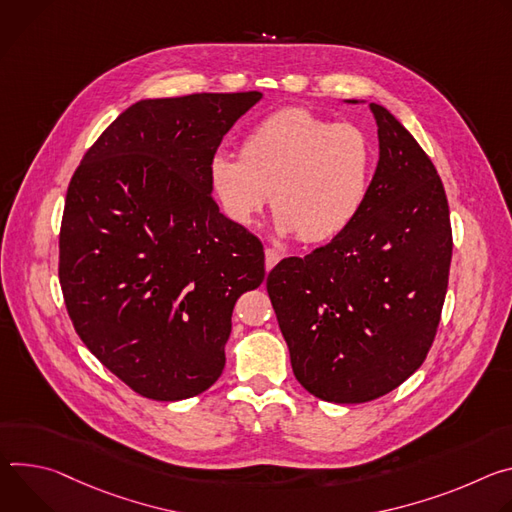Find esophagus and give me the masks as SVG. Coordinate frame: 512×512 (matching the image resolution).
Here are the masks:
<instances>
[{
  "mask_svg": "<svg viewBox=\"0 0 512 512\" xmlns=\"http://www.w3.org/2000/svg\"><path fill=\"white\" fill-rule=\"evenodd\" d=\"M264 256H266V270H272L280 262V258H282V254L278 250H274V248H266Z\"/></svg>",
  "mask_w": 512,
  "mask_h": 512,
  "instance_id": "1",
  "label": "esophagus"
}]
</instances>
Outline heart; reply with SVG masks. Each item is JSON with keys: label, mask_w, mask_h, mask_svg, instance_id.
<instances>
[{"label": "heart", "mask_w": 512, "mask_h": 512, "mask_svg": "<svg viewBox=\"0 0 512 512\" xmlns=\"http://www.w3.org/2000/svg\"><path fill=\"white\" fill-rule=\"evenodd\" d=\"M374 146L354 124H335L307 109H282L242 142V156L217 150L211 189L223 213L252 225L272 199L278 236L327 242L354 223L372 185Z\"/></svg>", "instance_id": "b5f03b06"}]
</instances>
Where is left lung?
<instances>
[{
    "instance_id": "8db88e82",
    "label": "left lung",
    "mask_w": 512,
    "mask_h": 512,
    "mask_svg": "<svg viewBox=\"0 0 512 512\" xmlns=\"http://www.w3.org/2000/svg\"><path fill=\"white\" fill-rule=\"evenodd\" d=\"M370 111L380 154L360 215L327 246L285 258L266 278L297 380L337 405L374 401L425 362L453 248L433 162L386 107L370 103Z\"/></svg>"
}]
</instances>
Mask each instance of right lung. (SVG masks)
Instances as JSON below:
<instances>
[{
	"label": "right lung",
	"instance_id": "add662e5",
	"mask_svg": "<svg viewBox=\"0 0 512 512\" xmlns=\"http://www.w3.org/2000/svg\"><path fill=\"white\" fill-rule=\"evenodd\" d=\"M262 93L142 99L97 138L69 183L59 278L75 331L134 392L183 401L223 372L238 297L264 252L219 213L209 160Z\"/></svg>",
	"mask_w": 512,
	"mask_h": 512
}]
</instances>
